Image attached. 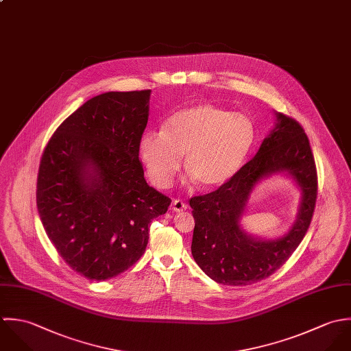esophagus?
I'll return each mask as SVG.
<instances>
[{
  "label": "esophagus",
  "mask_w": 351,
  "mask_h": 351,
  "mask_svg": "<svg viewBox=\"0 0 351 351\" xmlns=\"http://www.w3.org/2000/svg\"><path fill=\"white\" fill-rule=\"evenodd\" d=\"M172 210L176 211V213L187 210V204H184L180 199H173L172 201Z\"/></svg>",
  "instance_id": "1"
}]
</instances>
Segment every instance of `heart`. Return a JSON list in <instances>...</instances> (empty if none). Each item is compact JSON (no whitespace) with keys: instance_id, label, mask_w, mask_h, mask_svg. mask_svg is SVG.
Wrapping results in <instances>:
<instances>
[{"instance_id":"1","label":"heart","mask_w":351,"mask_h":351,"mask_svg":"<svg viewBox=\"0 0 351 351\" xmlns=\"http://www.w3.org/2000/svg\"><path fill=\"white\" fill-rule=\"evenodd\" d=\"M255 141V128L243 114H232L209 103L172 114L164 130L145 133L140 156L152 183L167 189L182 167L204 189L232 179L243 167Z\"/></svg>"}]
</instances>
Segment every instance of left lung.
Returning <instances> with one entry per match:
<instances>
[{
  "mask_svg": "<svg viewBox=\"0 0 351 351\" xmlns=\"http://www.w3.org/2000/svg\"><path fill=\"white\" fill-rule=\"evenodd\" d=\"M277 126L262 142L258 153L215 191L193 197L195 219L191 252L211 280L244 286L269 278L291 256L302 241L316 205L317 172L309 140L293 118L277 114ZM277 171L291 174L303 191L298 219L277 241L247 235L238 221L254 184Z\"/></svg>",
  "mask_w": 351,
  "mask_h": 351,
  "instance_id": "obj_1",
  "label": "left lung"
}]
</instances>
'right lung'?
Listing matches in <instances>:
<instances>
[{"label": "right lung", "mask_w": 351, "mask_h": 351, "mask_svg": "<svg viewBox=\"0 0 351 351\" xmlns=\"http://www.w3.org/2000/svg\"><path fill=\"white\" fill-rule=\"evenodd\" d=\"M149 97V89L92 97L43 150L39 217L61 258L88 280L130 269L145 252L152 219L171 205L146 183L138 157Z\"/></svg>", "instance_id": "right-lung-1"}]
</instances>
